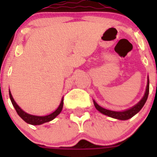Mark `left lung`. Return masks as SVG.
Segmentation results:
<instances>
[{"label":"left lung","mask_w":157,"mask_h":157,"mask_svg":"<svg viewBox=\"0 0 157 157\" xmlns=\"http://www.w3.org/2000/svg\"><path fill=\"white\" fill-rule=\"evenodd\" d=\"M149 77H148V82H147V86H146V90H145V95L142 98H141V101L138 102L137 105H135L134 106H133L132 108L130 109H127L125 111H123V112H115V111H111L108 110V109H105L102 107H101L100 105H98V104L96 103V101L94 100V106L98 111H99L101 113L105 115V116H108L109 117L114 118V119H117V120H127L132 118L134 115H136L142 109V107L144 106V105L145 104L147 101V98H148V96H149Z\"/></svg>","instance_id":"obj_1"}]
</instances>
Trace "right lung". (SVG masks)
I'll return each instance as SVG.
<instances>
[{"label":"right lung","instance_id":"obj_1","mask_svg":"<svg viewBox=\"0 0 157 157\" xmlns=\"http://www.w3.org/2000/svg\"><path fill=\"white\" fill-rule=\"evenodd\" d=\"M9 97H10L11 101H12V105L14 106L15 109H16L17 114L19 115L20 117L24 120L26 123H29V124H31V125H41L42 123H47V122H49L51 120H52L53 119L56 117L61 112L62 109H63V98H62L61 102L59 104V107L57 108L55 112H53L51 114L48 115V116H33V115H30L27 112H25L24 111L22 110L20 108H19V105L16 103V101H14L13 98H12V94H11L10 90H9Z\"/></svg>","mask_w":157,"mask_h":157}]
</instances>
